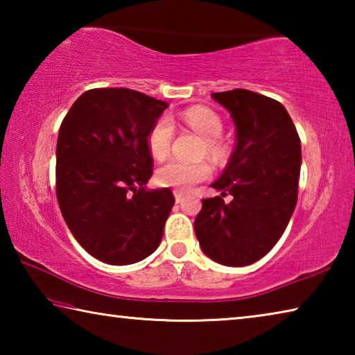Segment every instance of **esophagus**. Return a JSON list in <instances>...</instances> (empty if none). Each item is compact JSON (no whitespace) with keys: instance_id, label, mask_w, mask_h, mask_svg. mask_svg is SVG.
<instances>
[{"instance_id":"1","label":"esophagus","mask_w":355,"mask_h":355,"mask_svg":"<svg viewBox=\"0 0 355 355\" xmlns=\"http://www.w3.org/2000/svg\"><path fill=\"white\" fill-rule=\"evenodd\" d=\"M173 196H175V202H177V203H180V202H183V200H184V194H183V192L175 191V192H173Z\"/></svg>"}]
</instances>
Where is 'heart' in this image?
<instances>
[{
  "label": "heart",
  "mask_w": 355,
  "mask_h": 355,
  "mask_svg": "<svg viewBox=\"0 0 355 355\" xmlns=\"http://www.w3.org/2000/svg\"><path fill=\"white\" fill-rule=\"evenodd\" d=\"M182 119L192 130L200 133L207 139L208 153L219 152L216 139L222 133V122L219 116L203 106H192L182 112ZM173 139V122L169 116H161L152 125L147 135V147L153 158L163 159L171 150ZM211 175V167L207 163H184L180 159L167 161L156 171V182L164 188L177 191H191L197 183L205 182Z\"/></svg>",
  "instance_id": "b5f03b06"
}]
</instances>
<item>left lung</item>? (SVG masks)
Wrapping results in <instances>:
<instances>
[{
    "label": "left lung",
    "mask_w": 355,
    "mask_h": 355,
    "mask_svg": "<svg viewBox=\"0 0 355 355\" xmlns=\"http://www.w3.org/2000/svg\"><path fill=\"white\" fill-rule=\"evenodd\" d=\"M211 98L230 112L236 146L211 183L220 196L202 200L194 230L208 258L248 266L274 248L296 208L300 139L277 100L248 89L214 92ZM227 193L232 200L225 204L221 197Z\"/></svg>",
    "instance_id": "obj_1"
}]
</instances>
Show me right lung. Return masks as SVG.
<instances>
[{"instance_id": "obj_1", "label": "right lung", "mask_w": 355, "mask_h": 355, "mask_svg": "<svg viewBox=\"0 0 355 355\" xmlns=\"http://www.w3.org/2000/svg\"><path fill=\"white\" fill-rule=\"evenodd\" d=\"M167 106L131 89H91L62 120L58 203L71 235L100 261L133 264L161 243L175 199L169 188L147 189V135Z\"/></svg>"}]
</instances>
